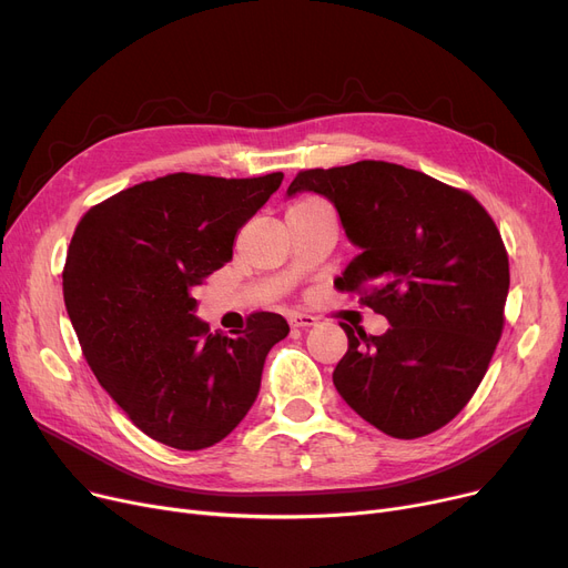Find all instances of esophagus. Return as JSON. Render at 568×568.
I'll return each instance as SVG.
<instances>
[{
	"label": "esophagus",
	"mask_w": 568,
	"mask_h": 568,
	"mask_svg": "<svg viewBox=\"0 0 568 568\" xmlns=\"http://www.w3.org/2000/svg\"><path fill=\"white\" fill-rule=\"evenodd\" d=\"M317 317L308 313H292L290 315V326H296V329H306V326H315Z\"/></svg>",
	"instance_id": "1"
}]
</instances>
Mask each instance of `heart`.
Segmentation results:
<instances>
[{"instance_id": "b5f03b06", "label": "heart", "mask_w": 568, "mask_h": 568, "mask_svg": "<svg viewBox=\"0 0 568 568\" xmlns=\"http://www.w3.org/2000/svg\"><path fill=\"white\" fill-rule=\"evenodd\" d=\"M311 202H315V200H304V202H300V204H311ZM300 204H294V206H300Z\"/></svg>"}]
</instances>
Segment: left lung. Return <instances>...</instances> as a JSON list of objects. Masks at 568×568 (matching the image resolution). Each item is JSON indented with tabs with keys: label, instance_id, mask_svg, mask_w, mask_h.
Instances as JSON below:
<instances>
[{
	"label": "left lung",
	"instance_id": "1",
	"mask_svg": "<svg viewBox=\"0 0 568 568\" xmlns=\"http://www.w3.org/2000/svg\"><path fill=\"white\" fill-rule=\"evenodd\" d=\"M329 200L359 248L338 290L389 320L382 336L341 324V398L382 433L414 439L449 424L481 384L504 326L509 257L469 193L396 163L304 170L287 197Z\"/></svg>",
	"mask_w": 568,
	"mask_h": 568
}]
</instances>
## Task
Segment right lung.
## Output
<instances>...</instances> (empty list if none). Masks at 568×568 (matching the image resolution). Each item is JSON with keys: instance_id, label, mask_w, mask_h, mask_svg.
Returning <instances> with one entry per match:
<instances>
[{"instance_id": "obj_1", "label": "right lung", "mask_w": 568, "mask_h": 568, "mask_svg": "<svg viewBox=\"0 0 568 568\" xmlns=\"http://www.w3.org/2000/svg\"><path fill=\"white\" fill-rule=\"evenodd\" d=\"M281 182L283 172H176L92 206L73 232L64 304L84 359L129 419L172 449L227 437L257 398L268 349L290 334L276 313L212 334L193 296Z\"/></svg>"}]
</instances>
